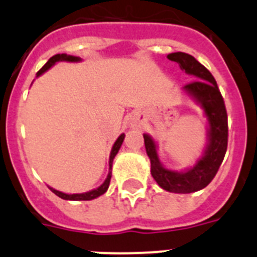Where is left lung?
<instances>
[{"label":"left lung","mask_w":257,"mask_h":257,"mask_svg":"<svg viewBox=\"0 0 257 257\" xmlns=\"http://www.w3.org/2000/svg\"><path fill=\"white\" fill-rule=\"evenodd\" d=\"M167 58L179 63L181 69L196 78L184 88L205 109L210 124L208 145L196 166L185 172L165 169L160 163L156 144L148 135H144L145 151L151 160L152 176L162 189L172 193H193L207 187L219 171L228 148V114L216 81L207 68L185 52H172Z\"/></svg>","instance_id":"8db88e82"}]
</instances>
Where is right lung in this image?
<instances>
[{"label":"right lung","mask_w":257,"mask_h":257,"mask_svg":"<svg viewBox=\"0 0 257 257\" xmlns=\"http://www.w3.org/2000/svg\"><path fill=\"white\" fill-rule=\"evenodd\" d=\"M60 60L79 61L81 59L77 58V56H73V55H67V54H56V55H54L52 58H50L46 64H45L44 67L38 70L37 76H41V74L44 73V72H46L49 68H51L52 65L55 64L56 61H60ZM123 139H124V134H122V135L119 136L117 140H115L114 145H113L112 152H110V157H109V170H112L113 158H114L115 154L118 153V151H119V148H121ZM110 178H112V171H109L108 178L105 179V181L101 184L100 187L96 188V189H94V190H91V192L82 193V194H65V193H61V192H59V190H56V189H52V188H50V189H51L52 193H55L56 196L60 197V198H63V199H69V201H91V199H94V198H96V197L101 196V194H104V193L108 190L109 183H110Z\"/></svg>","instance_id":"add662e5"}]
</instances>
